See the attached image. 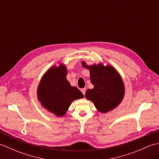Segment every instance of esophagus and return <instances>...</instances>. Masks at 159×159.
<instances>
[{
  "label": "esophagus",
  "instance_id": "esophagus-1",
  "mask_svg": "<svg viewBox=\"0 0 159 159\" xmlns=\"http://www.w3.org/2000/svg\"><path fill=\"white\" fill-rule=\"evenodd\" d=\"M81 92L83 93V94L84 96H85V92H86V89L85 88H83V89H81Z\"/></svg>",
  "mask_w": 159,
  "mask_h": 159
}]
</instances>
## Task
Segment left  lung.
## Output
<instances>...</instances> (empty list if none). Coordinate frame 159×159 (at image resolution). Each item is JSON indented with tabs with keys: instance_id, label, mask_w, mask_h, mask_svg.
Returning a JSON list of instances; mask_svg holds the SVG:
<instances>
[{
	"instance_id": "obj_1",
	"label": "left lung",
	"mask_w": 159,
	"mask_h": 159,
	"mask_svg": "<svg viewBox=\"0 0 159 159\" xmlns=\"http://www.w3.org/2000/svg\"><path fill=\"white\" fill-rule=\"evenodd\" d=\"M85 67L90 70V80L94 87L89 89L85 97L92 100L97 109L106 113L119 104L123 98L124 87L120 74L112 66H103L102 64Z\"/></svg>"
}]
</instances>
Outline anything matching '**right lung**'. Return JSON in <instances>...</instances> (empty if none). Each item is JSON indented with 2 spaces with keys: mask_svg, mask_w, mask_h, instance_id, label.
<instances>
[{
  "mask_svg": "<svg viewBox=\"0 0 159 159\" xmlns=\"http://www.w3.org/2000/svg\"><path fill=\"white\" fill-rule=\"evenodd\" d=\"M67 70L61 65L52 67L43 75L38 87V99L50 112L57 116L66 114L74 100L83 98V94L76 87H72L66 79Z\"/></svg>",
  "mask_w": 159,
  "mask_h": 159,
  "instance_id": "add662e5",
  "label": "right lung"
}]
</instances>
